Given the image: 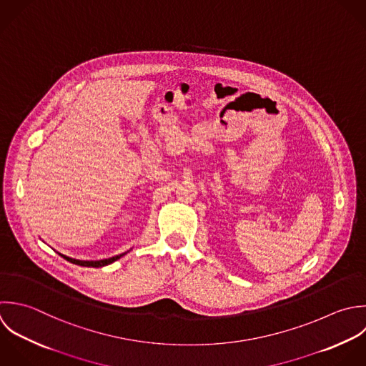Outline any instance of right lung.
Listing matches in <instances>:
<instances>
[{
  "mask_svg": "<svg viewBox=\"0 0 366 366\" xmlns=\"http://www.w3.org/2000/svg\"><path fill=\"white\" fill-rule=\"evenodd\" d=\"M127 252L124 254H119V255H115L112 258H107V259H99V261H81V259H74V258H69V257H65L62 254H59L62 258H65L66 261H69L71 264H75V265H81V267H92V268H101V267H105V265H109L112 262H115L117 259H119L121 257H124Z\"/></svg>",
  "mask_w": 366,
  "mask_h": 366,
  "instance_id": "right-lung-1",
  "label": "right lung"
}]
</instances>
